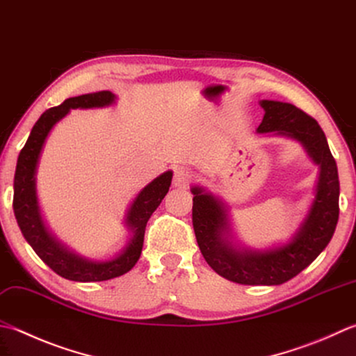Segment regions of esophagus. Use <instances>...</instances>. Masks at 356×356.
Segmentation results:
<instances>
[{
    "mask_svg": "<svg viewBox=\"0 0 356 356\" xmlns=\"http://www.w3.org/2000/svg\"><path fill=\"white\" fill-rule=\"evenodd\" d=\"M193 174L188 168L184 166H179V168L174 170V177H172V185L176 188H186L188 184L191 182Z\"/></svg>",
    "mask_w": 356,
    "mask_h": 356,
    "instance_id": "1",
    "label": "esophagus"
}]
</instances>
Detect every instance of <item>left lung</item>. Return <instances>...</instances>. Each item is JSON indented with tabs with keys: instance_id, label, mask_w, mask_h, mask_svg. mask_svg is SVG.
I'll return each mask as SVG.
<instances>
[{
	"instance_id": "1",
	"label": "left lung",
	"mask_w": 356,
	"mask_h": 356,
	"mask_svg": "<svg viewBox=\"0 0 356 356\" xmlns=\"http://www.w3.org/2000/svg\"><path fill=\"white\" fill-rule=\"evenodd\" d=\"M264 118L257 132L301 143L319 166L315 199L295 234L267 248L247 247L236 239L228 205L204 186H191L193 227L199 248L216 273L243 285H281L309 267L330 242L339 216V180L324 132L315 118L290 103L261 100Z\"/></svg>"
}]
</instances>
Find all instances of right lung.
<instances>
[{
    "label": "right lung",
    "instance_id": "1",
    "mask_svg": "<svg viewBox=\"0 0 356 356\" xmlns=\"http://www.w3.org/2000/svg\"><path fill=\"white\" fill-rule=\"evenodd\" d=\"M115 100L117 97L111 90H100V92L71 97L60 106L47 109L33 124L31 136L18 156L15 179H13V213L18 227L40 259L55 273L69 281H108L128 273L140 257L146 224L171 185L172 171H165L138 191L123 219L129 238L120 252L108 259H90L81 256L49 232L40 210L37 194V170L49 134L55 124L71 113V109L106 108L115 104Z\"/></svg>",
    "mask_w": 356,
    "mask_h": 356
}]
</instances>
